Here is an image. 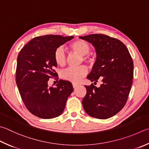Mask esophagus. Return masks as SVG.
<instances>
[{
    "instance_id": "1",
    "label": "esophagus",
    "mask_w": 149,
    "mask_h": 149,
    "mask_svg": "<svg viewBox=\"0 0 149 149\" xmlns=\"http://www.w3.org/2000/svg\"><path fill=\"white\" fill-rule=\"evenodd\" d=\"M72 86H73V87H74V88H75L77 87V86H78V85H77V84H75V83H73L72 84Z\"/></svg>"
}]
</instances>
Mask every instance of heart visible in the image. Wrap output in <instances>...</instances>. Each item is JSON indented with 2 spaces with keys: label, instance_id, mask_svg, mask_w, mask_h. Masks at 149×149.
<instances>
[{
  "label": "heart",
  "instance_id": "1",
  "mask_svg": "<svg viewBox=\"0 0 149 149\" xmlns=\"http://www.w3.org/2000/svg\"><path fill=\"white\" fill-rule=\"evenodd\" d=\"M70 48L73 52L82 55V61L90 64H93L94 58L92 55H89L91 47L88 43L81 39H78L73 42L70 45ZM54 59L58 65L63 66L66 63V56L65 51L62 47H58L54 52ZM88 72V69L85 66L78 67H70L64 70L61 73V76L64 80L72 83H77L85 76Z\"/></svg>",
  "mask_w": 149,
  "mask_h": 149
}]
</instances>
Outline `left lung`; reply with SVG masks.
I'll return each mask as SVG.
<instances>
[{"instance_id":"1","label":"left lung","mask_w":149,"mask_h":149,"mask_svg":"<svg viewBox=\"0 0 149 149\" xmlns=\"http://www.w3.org/2000/svg\"><path fill=\"white\" fill-rule=\"evenodd\" d=\"M96 49V60L87 79L92 83L85 86L86 94L83 107L91 117L106 119L123 109L128 100L134 76V63L126 45L119 40L102 34L80 36Z\"/></svg>"}]
</instances>
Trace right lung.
Wrapping results in <instances>:
<instances>
[{"label":"right lung","instance_id":"add662e5","mask_svg":"<svg viewBox=\"0 0 149 149\" xmlns=\"http://www.w3.org/2000/svg\"><path fill=\"white\" fill-rule=\"evenodd\" d=\"M73 38L52 34L38 36L21 49L17 56L16 84L26 107L38 117L47 119L61 115L74 91L68 81L60 79L55 87L47 84L50 78L58 77L55 50Z\"/></svg>","mask_w":149,"mask_h":149}]
</instances>
